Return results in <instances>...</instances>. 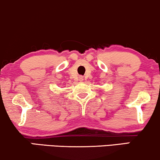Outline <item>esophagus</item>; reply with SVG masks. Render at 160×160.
<instances>
[{"mask_svg": "<svg viewBox=\"0 0 160 160\" xmlns=\"http://www.w3.org/2000/svg\"><path fill=\"white\" fill-rule=\"evenodd\" d=\"M79 80H80V81H82V80H83V77H82V76L79 77Z\"/></svg>", "mask_w": 160, "mask_h": 160, "instance_id": "esophagus-1", "label": "esophagus"}]
</instances>
